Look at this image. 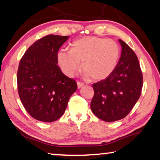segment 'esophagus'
<instances>
[{"label":"esophagus","mask_w":160,"mask_h":160,"mask_svg":"<svg viewBox=\"0 0 160 160\" xmlns=\"http://www.w3.org/2000/svg\"><path fill=\"white\" fill-rule=\"evenodd\" d=\"M77 85H78V88H82V87H83L84 85H85V84H84L83 82H80V81H78Z\"/></svg>","instance_id":"esophagus-1"}]
</instances>
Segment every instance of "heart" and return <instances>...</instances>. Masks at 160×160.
Returning a JSON list of instances; mask_svg holds the SVG:
<instances>
[{"instance_id": "heart-1", "label": "heart", "mask_w": 160, "mask_h": 160, "mask_svg": "<svg viewBox=\"0 0 160 160\" xmlns=\"http://www.w3.org/2000/svg\"><path fill=\"white\" fill-rule=\"evenodd\" d=\"M120 54V47L114 40L85 37L72 42L70 51L61 49L58 53V60L62 70L69 76L80 69L82 62L86 77L101 80L115 70Z\"/></svg>"}]
</instances>
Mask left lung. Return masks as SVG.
Instances as JSON below:
<instances>
[{
    "mask_svg": "<svg viewBox=\"0 0 160 160\" xmlns=\"http://www.w3.org/2000/svg\"><path fill=\"white\" fill-rule=\"evenodd\" d=\"M119 42L122 51L115 70L104 80L92 84L91 109L107 122L126 117L140 98L142 88V73L136 54L122 40Z\"/></svg>",
    "mask_w": 160,
    "mask_h": 160,
    "instance_id": "left-lung-1",
    "label": "left lung"
}]
</instances>
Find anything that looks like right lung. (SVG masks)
Here are the masks:
<instances>
[{"label": "right lung", "mask_w": 160, "mask_h": 160, "mask_svg": "<svg viewBox=\"0 0 160 160\" xmlns=\"http://www.w3.org/2000/svg\"><path fill=\"white\" fill-rule=\"evenodd\" d=\"M68 36L47 35L28 48L20 61L17 74L18 94L29 114L37 120L53 122L63 114L75 80L58 67V51Z\"/></svg>", "instance_id": "add662e5"}]
</instances>
